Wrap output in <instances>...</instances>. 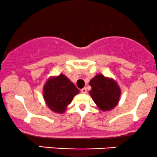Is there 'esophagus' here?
Returning a JSON list of instances; mask_svg holds the SVG:
<instances>
[{"label":"esophagus","instance_id":"34e87169","mask_svg":"<svg viewBox=\"0 0 157 157\" xmlns=\"http://www.w3.org/2000/svg\"><path fill=\"white\" fill-rule=\"evenodd\" d=\"M81 92L83 93V94H86L87 92V89L86 88H82V89H81Z\"/></svg>","mask_w":157,"mask_h":157}]
</instances>
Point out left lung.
Returning <instances> with one entry per match:
<instances>
[{
	"label": "left lung",
	"mask_w": 157,
	"mask_h": 157,
	"mask_svg": "<svg viewBox=\"0 0 157 157\" xmlns=\"http://www.w3.org/2000/svg\"><path fill=\"white\" fill-rule=\"evenodd\" d=\"M91 86L90 95L101 111L113 109L118 104L121 90L113 79L97 75L89 82Z\"/></svg>",
	"instance_id": "8db88e82"
}]
</instances>
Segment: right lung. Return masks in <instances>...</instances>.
<instances>
[{"instance_id": "obj_1", "label": "right lung", "mask_w": 157, "mask_h": 157, "mask_svg": "<svg viewBox=\"0 0 157 157\" xmlns=\"http://www.w3.org/2000/svg\"><path fill=\"white\" fill-rule=\"evenodd\" d=\"M44 97L52 111L63 113L80 91L63 74L47 80L44 87Z\"/></svg>"}]
</instances>
